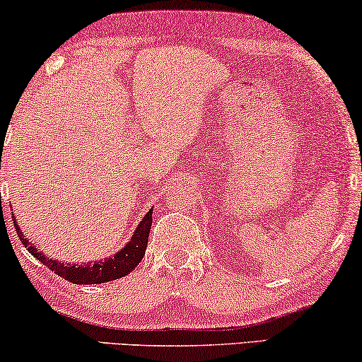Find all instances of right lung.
<instances>
[{
    "instance_id": "right-lung-1",
    "label": "right lung",
    "mask_w": 362,
    "mask_h": 362,
    "mask_svg": "<svg viewBox=\"0 0 362 362\" xmlns=\"http://www.w3.org/2000/svg\"><path fill=\"white\" fill-rule=\"evenodd\" d=\"M151 214H153V209L148 211V214L143 217L140 224H138L132 240L128 242V244L123 247L117 255L110 257V259H107L105 262L83 264V265L64 264V262H56L49 259L46 255H42L36 247L28 244V240L24 239L21 230H19L16 219L13 221H14V226H16L18 237L21 239L23 244L28 247L29 254H33L37 260H41V264L46 265L47 269H51L56 275L72 281V284L92 285V284H105V281L122 279V276H125L130 274V272L135 270V267L140 264L143 255H145V250L148 245V235H150V229L153 224Z\"/></svg>"
}]
</instances>
